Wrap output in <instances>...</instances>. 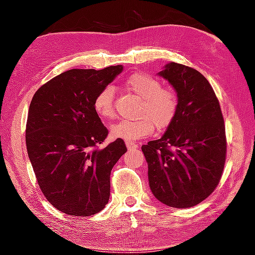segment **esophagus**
<instances>
[{"label": "esophagus", "mask_w": 255, "mask_h": 255, "mask_svg": "<svg viewBox=\"0 0 255 255\" xmlns=\"http://www.w3.org/2000/svg\"><path fill=\"white\" fill-rule=\"evenodd\" d=\"M126 146H127V148L130 150V149H133V148H137L138 147V145L137 144H135V143H131V141H129V140H126Z\"/></svg>", "instance_id": "1"}]
</instances>
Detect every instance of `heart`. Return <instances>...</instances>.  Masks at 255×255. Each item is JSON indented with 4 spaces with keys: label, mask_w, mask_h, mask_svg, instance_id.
<instances>
[{
    "label": "heart",
    "mask_w": 255,
    "mask_h": 255,
    "mask_svg": "<svg viewBox=\"0 0 255 255\" xmlns=\"http://www.w3.org/2000/svg\"><path fill=\"white\" fill-rule=\"evenodd\" d=\"M129 91L141 99L138 110L139 118L123 120L110 128V135L125 140H137L147 137L154 131V125L158 130L169 128L179 111V97L175 91L163 88L162 82L147 73H133L125 81ZM94 111L101 119L114 118V90L106 86L98 92L93 100Z\"/></svg>",
    "instance_id": "1"
}]
</instances>
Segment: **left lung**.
Masks as SVG:
<instances>
[{"mask_svg":"<svg viewBox=\"0 0 255 255\" xmlns=\"http://www.w3.org/2000/svg\"><path fill=\"white\" fill-rule=\"evenodd\" d=\"M158 75L173 86L180 106L162 138L141 146L149 187L164 205L189 208L221 181L227 149L223 114L209 82L195 68L169 63Z\"/></svg>","mask_w":255,"mask_h":255,"instance_id":"left-lung-1","label":"left lung"}]
</instances>
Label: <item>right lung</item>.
<instances>
[{
    "mask_svg": "<svg viewBox=\"0 0 255 255\" xmlns=\"http://www.w3.org/2000/svg\"><path fill=\"white\" fill-rule=\"evenodd\" d=\"M123 65L70 70L37 90L29 107L25 144L38 185L56 209L91 216L109 201L110 173L126 153L124 140L99 148L108 129L94 111L98 92Z\"/></svg>",
    "mask_w": 255,
    "mask_h": 255,
    "instance_id": "1",
    "label": "right lung"
}]
</instances>
